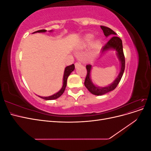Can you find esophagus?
Wrapping results in <instances>:
<instances>
[{"mask_svg":"<svg viewBox=\"0 0 151 151\" xmlns=\"http://www.w3.org/2000/svg\"><path fill=\"white\" fill-rule=\"evenodd\" d=\"M80 65H81V63H79V62H76V63H75V67L77 68V67H79Z\"/></svg>","mask_w":151,"mask_h":151,"instance_id":"obj_1","label":"esophagus"}]
</instances>
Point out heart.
Returning a JSON list of instances; mask_svg holds the SVG:
<instances>
[{"label": "heart", "mask_w": 151, "mask_h": 151, "mask_svg": "<svg viewBox=\"0 0 151 151\" xmlns=\"http://www.w3.org/2000/svg\"><path fill=\"white\" fill-rule=\"evenodd\" d=\"M94 39V36L88 34L84 36L83 38L81 40V45L83 47H86L87 45H88L91 43V42H93V40ZM101 47V42L99 40H96L95 42H94L93 44V48L94 50H97L100 48V47Z\"/></svg>", "instance_id": "obj_1"}]
</instances>
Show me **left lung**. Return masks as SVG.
<instances>
[{
    "instance_id": "1",
    "label": "left lung",
    "mask_w": 151,
    "mask_h": 151,
    "mask_svg": "<svg viewBox=\"0 0 151 151\" xmlns=\"http://www.w3.org/2000/svg\"><path fill=\"white\" fill-rule=\"evenodd\" d=\"M100 27H101V28L103 31L104 35L106 37H108L109 36H112V38L109 40L108 43L101 48V55L108 51L115 50L116 52L117 57L120 62V70L119 74H118V76L116 77V78L111 84L104 87H100L96 86L93 83V81H91V68H92V65H86V69L88 73H87V76L85 79L84 85L86 86V88L88 89V90L91 93H92L93 94L96 96H101L115 89L116 88L117 85L119 84L120 81L122 79L123 72H124L125 70V57L123 51V45L122 40L120 38L117 37L116 36V34L115 32H114L111 29L108 28V27H105L103 26H101ZM113 35L114 36L113 37L112 36Z\"/></svg>"
}]
</instances>
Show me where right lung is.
<instances>
[{
  "label": "right lung",
  "instance_id": "1",
  "mask_svg": "<svg viewBox=\"0 0 151 151\" xmlns=\"http://www.w3.org/2000/svg\"><path fill=\"white\" fill-rule=\"evenodd\" d=\"M47 31L45 29H41V30H38L36 31L35 32H34L33 33H45ZM50 32L53 31L52 30L49 31ZM75 69V66L74 64H72L71 65L67 66L65 68V70H64V73H63V85L62 88L60 89V91H58L57 93H56L55 94H54L52 96H47V97H43V96H38L41 98H42L43 99L45 100H53L58 98L60 96H61L62 94L64 92V91L65 89V88L67 86V78L69 76V75L71 74V72L72 71H74V70Z\"/></svg>",
  "mask_w": 151,
  "mask_h": 151
}]
</instances>
